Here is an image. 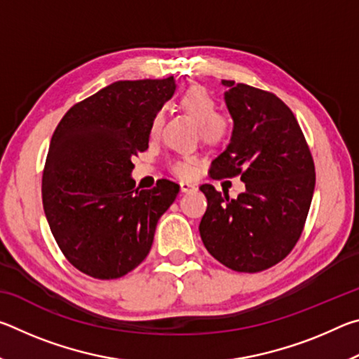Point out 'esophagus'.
I'll list each match as a JSON object with an SVG mask.
<instances>
[{"label": "esophagus", "instance_id": "obj_1", "mask_svg": "<svg viewBox=\"0 0 359 359\" xmlns=\"http://www.w3.org/2000/svg\"><path fill=\"white\" fill-rule=\"evenodd\" d=\"M196 185L194 184H190V182H180V190H182V193H191V191H194L196 190Z\"/></svg>", "mask_w": 359, "mask_h": 359}]
</instances>
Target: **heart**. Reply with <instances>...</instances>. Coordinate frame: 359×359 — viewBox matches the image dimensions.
Returning <instances> with one entry per match:
<instances>
[{
    "mask_svg": "<svg viewBox=\"0 0 359 359\" xmlns=\"http://www.w3.org/2000/svg\"><path fill=\"white\" fill-rule=\"evenodd\" d=\"M180 109L190 115L193 121L198 123L199 137L209 145H220L231 135L229 121L217 115V101L203 87H191L180 96ZM161 114H156L151 120V135H155L161 126ZM198 166V156L185 155L172 161L171 171L180 179H190L194 175Z\"/></svg>",
    "mask_w": 359,
    "mask_h": 359,
    "instance_id": "obj_1",
    "label": "heart"
}]
</instances>
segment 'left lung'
Masks as SVG:
<instances>
[{
	"label": "left lung",
	"instance_id": "1",
	"mask_svg": "<svg viewBox=\"0 0 359 359\" xmlns=\"http://www.w3.org/2000/svg\"><path fill=\"white\" fill-rule=\"evenodd\" d=\"M234 121L231 142L212 161V179L241 177L238 199L199 187L208 210L199 223L204 247L238 272H261L280 263L299 241L315 190L311 149L294 114L274 93L222 81Z\"/></svg>",
	"mask_w": 359,
	"mask_h": 359
}]
</instances>
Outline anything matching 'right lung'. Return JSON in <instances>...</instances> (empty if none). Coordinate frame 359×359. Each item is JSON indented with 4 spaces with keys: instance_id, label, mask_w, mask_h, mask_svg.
Listing matches in <instances>:
<instances>
[{
    "instance_id": "1",
    "label": "right lung",
    "mask_w": 359,
    "mask_h": 359,
    "mask_svg": "<svg viewBox=\"0 0 359 359\" xmlns=\"http://www.w3.org/2000/svg\"><path fill=\"white\" fill-rule=\"evenodd\" d=\"M174 90L172 76L114 82L72 106L53 131L42 205L60 250L83 274L112 280L141 264L177 196L180 187L168 179L139 190L130 177Z\"/></svg>"
}]
</instances>
